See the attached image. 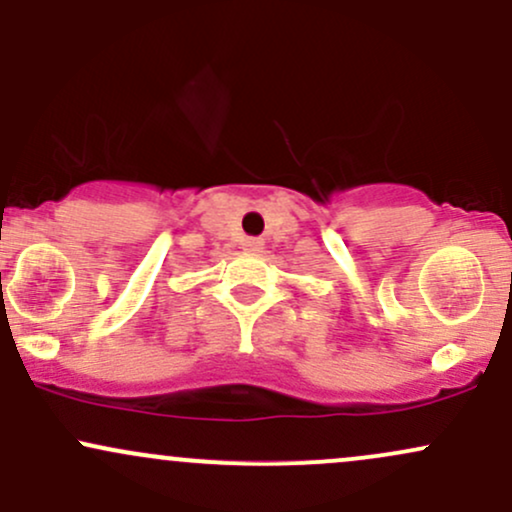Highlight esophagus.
<instances>
[{
	"label": "esophagus",
	"instance_id": "esophagus-1",
	"mask_svg": "<svg viewBox=\"0 0 512 512\" xmlns=\"http://www.w3.org/2000/svg\"><path fill=\"white\" fill-rule=\"evenodd\" d=\"M243 248L248 252H260L262 250V240L260 238H245Z\"/></svg>",
	"mask_w": 512,
	"mask_h": 512
}]
</instances>
